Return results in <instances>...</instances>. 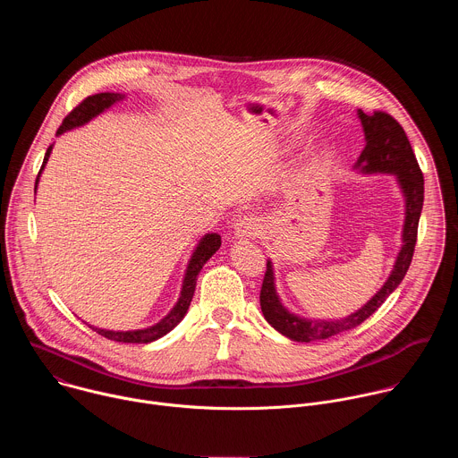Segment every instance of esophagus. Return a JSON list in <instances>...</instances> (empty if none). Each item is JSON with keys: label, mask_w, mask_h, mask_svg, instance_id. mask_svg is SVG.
I'll use <instances>...</instances> for the list:
<instances>
[{"label": "esophagus", "mask_w": 458, "mask_h": 458, "mask_svg": "<svg viewBox=\"0 0 458 458\" xmlns=\"http://www.w3.org/2000/svg\"><path fill=\"white\" fill-rule=\"evenodd\" d=\"M260 230H263V225H260V219L255 216H244L235 223V237L239 239H255Z\"/></svg>", "instance_id": "esophagus-1"}]
</instances>
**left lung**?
Instances as JSON below:
<instances>
[{"label":"left lung","mask_w":458,"mask_h":458,"mask_svg":"<svg viewBox=\"0 0 458 458\" xmlns=\"http://www.w3.org/2000/svg\"><path fill=\"white\" fill-rule=\"evenodd\" d=\"M360 123L364 126L366 147L359 157L357 165H364V172H387L397 174L401 188L406 195V223H404V244L397 257V263L391 272L386 284L380 292L364 304L359 311L339 318V320H308L299 318L297 315L286 311L276 293L274 286V270L272 263H267V272L260 286V310L265 318L274 326L277 332L290 337L297 343H310L318 339H328L341 332H348L355 326L362 324L369 315H373L382 302L394 293V290L403 283L413 259L419 219L424 205V175L410 145V140L404 132L401 123L384 110H375L366 114L359 110Z\"/></svg>","instance_id":"1"}]
</instances>
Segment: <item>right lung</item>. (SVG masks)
<instances>
[{
    "label": "right lung",
    "instance_id": "add662e5",
    "mask_svg": "<svg viewBox=\"0 0 458 458\" xmlns=\"http://www.w3.org/2000/svg\"><path fill=\"white\" fill-rule=\"evenodd\" d=\"M123 99L121 94H114V92H101V94H94V96H89L85 98L76 108H72V112L63 119L61 126L57 128V134H63L67 132V130L71 128H76V126H81L85 124L87 121H90L94 115L101 114L105 108L112 106L115 101ZM50 150L52 147L47 148V154H45V159H43V165H41V170L45 166V163L48 161V156H50ZM39 170V174H41ZM39 174H38V179H39ZM38 179H36V186H38ZM221 246V235L217 233H208L201 239L199 246L195 248L190 263H188V268H186V276H184V281H182V290H181V297L177 301V304L172 308V311L161 318L157 324L150 326V328H145V330H136V332H110V330H101V328H90L110 339V341H117V343H132V344H147V343H152L163 335H166L170 330H174L175 326L182 320V317L186 315L188 311V306H190V301L193 297V292H195V283H198V276L201 272V268L205 267L207 260L219 250Z\"/></svg>",
    "mask_w": 458,
    "mask_h": 458
}]
</instances>
